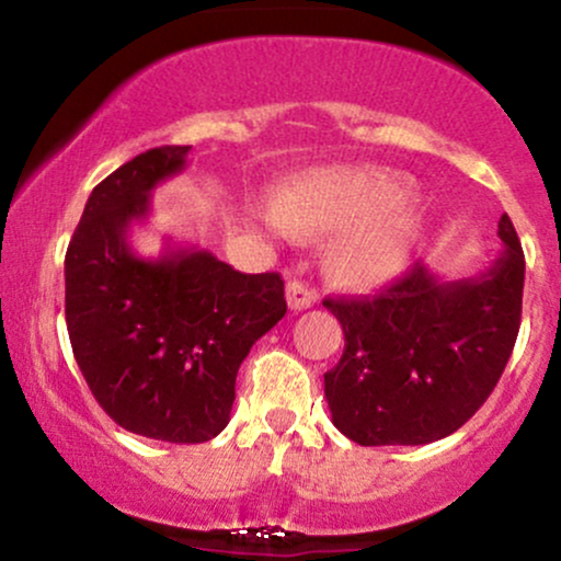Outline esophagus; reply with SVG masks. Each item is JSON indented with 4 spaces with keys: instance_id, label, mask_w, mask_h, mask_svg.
Returning <instances> with one entry per match:
<instances>
[{
    "instance_id": "obj_1",
    "label": "esophagus",
    "mask_w": 561,
    "mask_h": 561,
    "mask_svg": "<svg viewBox=\"0 0 561 561\" xmlns=\"http://www.w3.org/2000/svg\"><path fill=\"white\" fill-rule=\"evenodd\" d=\"M317 302V293L300 279H289L287 282V306L289 311H306Z\"/></svg>"
}]
</instances>
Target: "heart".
I'll use <instances>...</instances> for the list:
<instances>
[{"label": "heart", "mask_w": 561, "mask_h": 561, "mask_svg": "<svg viewBox=\"0 0 561 561\" xmlns=\"http://www.w3.org/2000/svg\"><path fill=\"white\" fill-rule=\"evenodd\" d=\"M263 221L279 237L343 234L334 268L353 287H379L409 266L422 216L403 184L382 171L321 169L289 182Z\"/></svg>", "instance_id": "1"}]
</instances>
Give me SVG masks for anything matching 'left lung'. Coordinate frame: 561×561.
<instances>
[{
	"label": "left lung",
	"mask_w": 561,
	"mask_h": 561,
	"mask_svg": "<svg viewBox=\"0 0 561 561\" xmlns=\"http://www.w3.org/2000/svg\"><path fill=\"white\" fill-rule=\"evenodd\" d=\"M504 248L482 272L448 279L414 263L377 298H327L345 351L324 375L332 422L358 446H424L491 396L517 343L525 255L506 214Z\"/></svg>",
	"instance_id": "obj_1"
}]
</instances>
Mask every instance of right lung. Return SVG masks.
Returning <instances> with one entry per match:
<instances>
[{"mask_svg": "<svg viewBox=\"0 0 561 561\" xmlns=\"http://www.w3.org/2000/svg\"><path fill=\"white\" fill-rule=\"evenodd\" d=\"M192 147L147 150L100 182L66 253V321L76 364L107 416L152 440L205 443L229 424L237 371L287 313L279 274H240L199 248L158 259L128 234Z\"/></svg>", "mask_w": 561, "mask_h": 561, "instance_id": "add662e5", "label": "right lung"}]
</instances>
